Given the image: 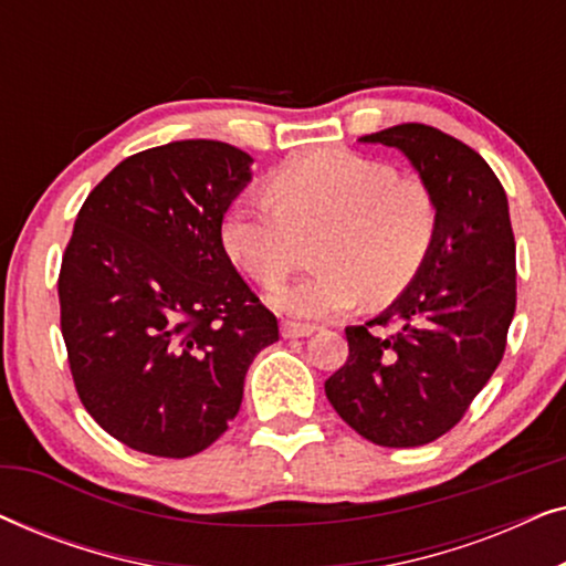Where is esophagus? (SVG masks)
I'll use <instances>...</instances> for the list:
<instances>
[{"instance_id": "esophagus-1", "label": "esophagus", "mask_w": 566, "mask_h": 566, "mask_svg": "<svg viewBox=\"0 0 566 566\" xmlns=\"http://www.w3.org/2000/svg\"><path fill=\"white\" fill-rule=\"evenodd\" d=\"M314 329H316L314 324H306V322H293V319H283V322H281V335H283L285 339L308 337Z\"/></svg>"}]
</instances>
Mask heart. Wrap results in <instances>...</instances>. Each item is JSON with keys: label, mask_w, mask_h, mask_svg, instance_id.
I'll list each match as a JSON object with an SVG mask.
<instances>
[{"label": "heart", "mask_w": 566, "mask_h": 566, "mask_svg": "<svg viewBox=\"0 0 566 566\" xmlns=\"http://www.w3.org/2000/svg\"><path fill=\"white\" fill-rule=\"evenodd\" d=\"M319 227L316 270L270 296L277 312L322 319L360 298L391 304L428 262L440 208L420 177L347 149H319L277 167L268 192L231 200L221 242L254 283L275 289L296 268L298 237Z\"/></svg>", "instance_id": "1"}]
</instances>
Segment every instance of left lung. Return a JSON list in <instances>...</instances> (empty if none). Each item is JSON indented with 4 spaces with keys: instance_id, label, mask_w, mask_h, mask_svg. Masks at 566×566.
Returning <instances> with one entry per match:
<instances>
[{
    "instance_id": "obj_1",
    "label": "left lung",
    "mask_w": 566,
    "mask_h": 566,
    "mask_svg": "<svg viewBox=\"0 0 566 566\" xmlns=\"http://www.w3.org/2000/svg\"><path fill=\"white\" fill-rule=\"evenodd\" d=\"M360 142L397 146L440 208L438 242L420 275L381 316L347 327L329 405L370 443L415 448L446 436L507 345L515 314V237L497 175L459 138L401 123Z\"/></svg>"
}]
</instances>
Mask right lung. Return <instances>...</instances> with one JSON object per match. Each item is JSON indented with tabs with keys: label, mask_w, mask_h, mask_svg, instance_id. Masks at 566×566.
Wrapping results in <instances>:
<instances>
[{
	"label": "right lung",
	"mask_w": 566,
	"mask_h": 566,
	"mask_svg": "<svg viewBox=\"0 0 566 566\" xmlns=\"http://www.w3.org/2000/svg\"><path fill=\"white\" fill-rule=\"evenodd\" d=\"M252 157L172 142L123 159L76 216L59 273L82 405L134 451L188 459L221 438L277 319L231 265L221 219Z\"/></svg>",
	"instance_id": "obj_1"
}]
</instances>
